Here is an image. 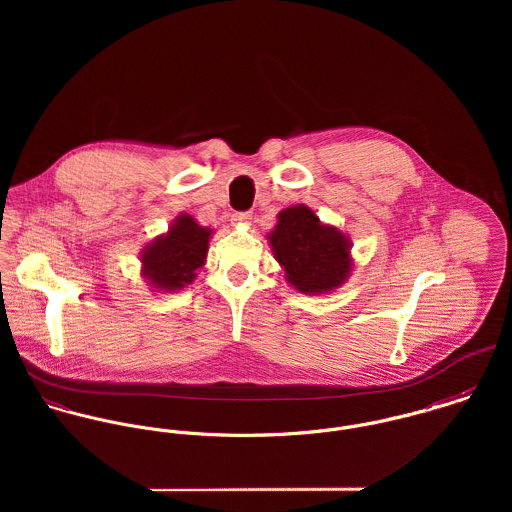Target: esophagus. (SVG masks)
Wrapping results in <instances>:
<instances>
[{
	"instance_id": "obj_1",
	"label": "esophagus",
	"mask_w": 512,
	"mask_h": 512,
	"mask_svg": "<svg viewBox=\"0 0 512 512\" xmlns=\"http://www.w3.org/2000/svg\"><path fill=\"white\" fill-rule=\"evenodd\" d=\"M252 219V213H248V211H244V213H232V224H246V222H250Z\"/></svg>"
}]
</instances>
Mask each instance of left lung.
Instances as JSON below:
<instances>
[{"label":"left lung","mask_w":512,"mask_h":512,"mask_svg":"<svg viewBox=\"0 0 512 512\" xmlns=\"http://www.w3.org/2000/svg\"><path fill=\"white\" fill-rule=\"evenodd\" d=\"M268 238L288 282L299 292H331L351 272L347 236L323 226L303 205L282 211Z\"/></svg>","instance_id":"8db88e82"}]
</instances>
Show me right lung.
I'll return each mask as SVG.
<instances>
[{
  "mask_svg": "<svg viewBox=\"0 0 512 512\" xmlns=\"http://www.w3.org/2000/svg\"><path fill=\"white\" fill-rule=\"evenodd\" d=\"M211 230L199 226L193 217L181 215L165 236H159L142 254L144 276L163 292H175L195 280L205 264Z\"/></svg>",
  "mask_w": 512,
  "mask_h": 512,
  "instance_id": "1",
  "label": "right lung"
}]
</instances>
